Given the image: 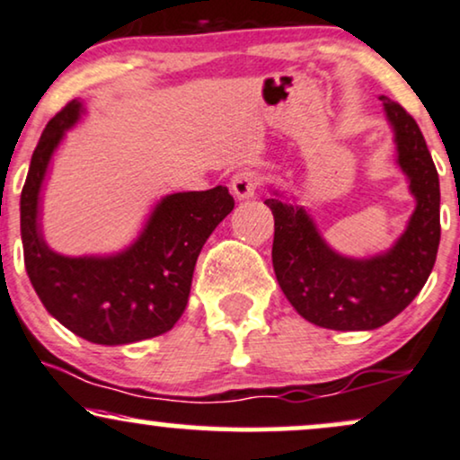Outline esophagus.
Wrapping results in <instances>:
<instances>
[{
	"label": "esophagus",
	"mask_w": 460,
	"mask_h": 460,
	"mask_svg": "<svg viewBox=\"0 0 460 460\" xmlns=\"http://www.w3.org/2000/svg\"><path fill=\"white\" fill-rule=\"evenodd\" d=\"M261 182H262V176L258 174V172L243 170L234 178H232V193H234L239 199L253 198V193L258 191Z\"/></svg>",
	"instance_id": "1"
}]
</instances>
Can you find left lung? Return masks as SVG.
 Wrapping results in <instances>:
<instances>
[{
    "instance_id": "obj_1",
    "label": "left lung",
    "mask_w": 460,
    "mask_h": 460,
    "mask_svg": "<svg viewBox=\"0 0 460 460\" xmlns=\"http://www.w3.org/2000/svg\"><path fill=\"white\" fill-rule=\"evenodd\" d=\"M396 135L398 165L409 178L415 210L404 234L381 256H340L318 234L304 207L264 199L275 219L273 269L279 288L305 321L336 332H366L390 323L424 288L439 250V174L418 122L381 96Z\"/></svg>"
}]
</instances>
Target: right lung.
<instances>
[{
    "mask_svg": "<svg viewBox=\"0 0 460 460\" xmlns=\"http://www.w3.org/2000/svg\"><path fill=\"white\" fill-rule=\"evenodd\" d=\"M79 113L81 102L70 101L49 120L31 155L21 191L27 275L49 314L88 342L116 347L161 336L185 312L199 252L234 208V198L224 185L172 193L128 250L105 258L59 256L40 234L38 198L49 159Z\"/></svg>",
    "mask_w": 460,
    "mask_h": 460,
    "instance_id": "right-lung-1",
    "label": "right lung"
}]
</instances>
